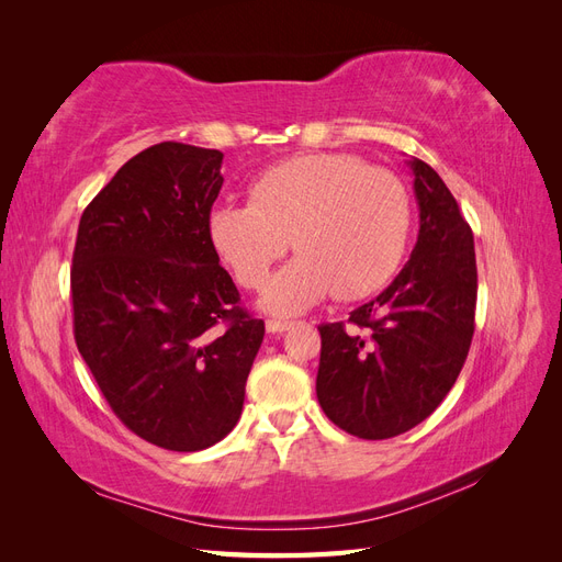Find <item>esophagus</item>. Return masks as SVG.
Returning <instances> with one entry per match:
<instances>
[{
  "label": "esophagus",
  "instance_id": "34e87169",
  "mask_svg": "<svg viewBox=\"0 0 562 562\" xmlns=\"http://www.w3.org/2000/svg\"><path fill=\"white\" fill-rule=\"evenodd\" d=\"M293 328V321H281V318H269L267 321V330L269 333H285Z\"/></svg>",
  "mask_w": 562,
  "mask_h": 562
}]
</instances>
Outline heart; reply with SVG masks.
I'll return each instance as SVG.
<instances>
[{
	"label": "heart",
	"instance_id": "obj_1",
	"mask_svg": "<svg viewBox=\"0 0 562 562\" xmlns=\"http://www.w3.org/2000/svg\"><path fill=\"white\" fill-rule=\"evenodd\" d=\"M411 223V192L396 173L323 151L269 168L250 203H217L209 234L244 288H262L293 239L300 255L269 281L262 304L300 314L333 293L359 300L380 291L403 258Z\"/></svg>",
	"mask_w": 562,
	"mask_h": 562
}]
</instances>
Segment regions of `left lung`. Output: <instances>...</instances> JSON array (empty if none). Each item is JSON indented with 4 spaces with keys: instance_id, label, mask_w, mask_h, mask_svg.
<instances>
[{
    "instance_id": "1",
    "label": "left lung",
    "mask_w": 562,
    "mask_h": 562,
    "mask_svg": "<svg viewBox=\"0 0 562 562\" xmlns=\"http://www.w3.org/2000/svg\"><path fill=\"white\" fill-rule=\"evenodd\" d=\"M415 176L419 234L389 288L345 323L321 333L316 396L326 417L366 440L394 438L427 419L448 396L473 337V232L429 164Z\"/></svg>"
}]
</instances>
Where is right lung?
I'll list each match as a JSON object with an SVG mask.
<instances>
[{
  "instance_id": "right-lung-1",
  "label": "right lung",
  "mask_w": 562,
  "mask_h": 562,
  "mask_svg": "<svg viewBox=\"0 0 562 562\" xmlns=\"http://www.w3.org/2000/svg\"><path fill=\"white\" fill-rule=\"evenodd\" d=\"M223 151L151 145L81 213L72 255L75 342L126 427L196 452L241 417L265 337L209 234Z\"/></svg>"
}]
</instances>
